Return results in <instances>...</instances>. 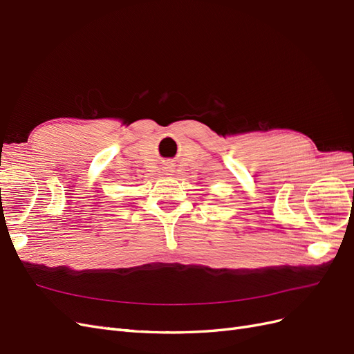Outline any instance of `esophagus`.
<instances>
[{
  "instance_id": "1",
  "label": "esophagus",
  "mask_w": 354,
  "mask_h": 354,
  "mask_svg": "<svg viewBox=\"0 0 354 354\" xmlns=\"http://www.w3.org/2000/svg\"><path fill=\"white\" fill-rule=\"evenodd\" d=\"M168 168H171V167H167V171H169V173H171V171H173V169H168Z\"/></svg>"
}]
</instances>
